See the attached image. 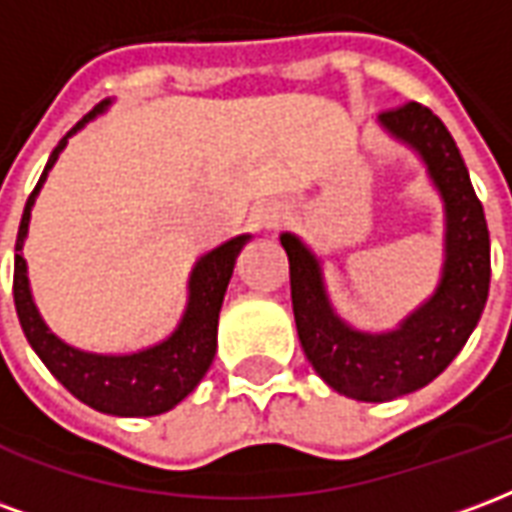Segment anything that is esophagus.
<instances>
[{
	"mask_svg": "<svg viewBox=\"0 0 512 512\" xmlns=\"http://www.w3.org/2000/svg\"><path fill=\"white\" fill-rule=\"evenodd\" d=\"M252 219L260 230H268V227H277L282 219H285V208L279 202H266V205H257Z\"/></svg>",
	"mask_w": 512,
	"mask_h": 512,
	"instance_id": "obj_1",
	"label": "esophagus"
}]
</instances>
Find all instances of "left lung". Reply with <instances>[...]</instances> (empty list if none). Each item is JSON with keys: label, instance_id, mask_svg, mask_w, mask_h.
<instances>
[{"label": "left lung", "instance_id": "left-lung-1", "mask_svg": "<svg viewBox=\"0 0 512 512\" xmlns=\"http://www.w3.org/2000/svg\"><path fill=\"white\" fill-rule=\"evenodd\" d=\"M378 126L411 147L444 202V263L436 290L389 332H362L334 310L321 257L296 233H282L288 252L290 299L304 354L334 392L386 403L417 392L444 373L483 315L491 282V241L447 126L428 106L408 101L378 115Z\"/></svg>", "mask_w": 512, "mask_h": 512}]
</instances>
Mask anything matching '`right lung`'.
Segmentation results:
<instances>
[{
	"instance_id": "add662e5",
	"label": "right lung",
	"mask_w": 512,
	"mask_h": 512,
	"mask_svg": "<svg viewBox=\"0 0 512 512\" xmlns=\"http://www.w3.org/2000/svg\"><path fill=\"white\" fill-rule=\"evenodd\" d=\"M112 101L98 104L84 115L76 126L62 136L60 145L51 150L49 164L40 175L38 186L29 194L27 208L18 224L16 238V266H13V299L21 329L27 334L32 351L40 362L49 367L51 376L57 378L73 397H79L101 414L112 417H156L169 408H175L186 395H191L202 376L208 373L213 356H216V326L222 312L224 293L233 277L235 260L241 255L252 235H235L194 263L189 274V296L186 310L180 315L175 332L164 337L161 343L134 351V354H93L76 345L65 343L62 337L51 332L49 323L43 321L38 304L32 299L29 288L27 260H24V241L29 233L32 205L38 200L43 183L49 178V169L68 145L76 131H82L90 120L104 115Z\"/></svg>"
}]
</instances>
